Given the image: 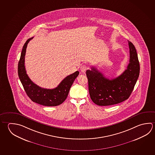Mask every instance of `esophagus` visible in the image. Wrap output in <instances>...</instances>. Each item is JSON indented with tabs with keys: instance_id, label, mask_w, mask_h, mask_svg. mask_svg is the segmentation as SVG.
<instances>
[{
	"instance_id": "1",
	"label": "esophagus",
	"mask_w": 155,
	"mask_h": 155,
	"mask_svg": "<svg viewBox=\"0 0 155 155\" xmlns=\"http://www.w3.org/2000/svg\"><path fill=\"white\" fill-rule=\"evenodd\" d=\"M81 71L82 72H84L85 71L87 70V66L86 65H82L81 66Z\"/></svg>"
}]
</instances>
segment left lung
<instances>
[{"mask_svg": "<svg viewBox=\"0 0 155 155\" xmlns=\"http://www.w3.org/2000/svg\"><path fill=\"white\" fill-rule=\"evenodd\" d=\"M128 42L130 63L120 76L109 79L94 67L86 71L90 96L94 103L101 106L121 103L130 97L138 78L140 65L136 48Z\"/></svg>", "mask_w": 155, "mask_h": 155, "instance_id": "obj_1", "label": "left lung"}]
</instances>
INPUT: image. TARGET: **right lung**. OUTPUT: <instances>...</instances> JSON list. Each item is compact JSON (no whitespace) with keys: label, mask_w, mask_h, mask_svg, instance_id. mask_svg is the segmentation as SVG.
Returning a JSON list of instances; mask_svg holds the SVG:
<instances>
[{"label":"right lung","mask_w":155,"mask_h":155,"mask_svg":"<svg viewBox=\"0 0 155 155\" xmlns=\"http://www.w3.org/2000/svg\"><path fill=\"white\" fill-rule=\"evenodd\" d=\"M33 38L28 39L23 47L18 65V74L25 91L32 101L45 106H59L63 103L68 96L74 81L79 75V71L66 77L57 87L47 89L38 87L34 83L28 76L25 68V55L29 42Z\"/></svg>","instance_id":"obj_1"}]
</instances>
